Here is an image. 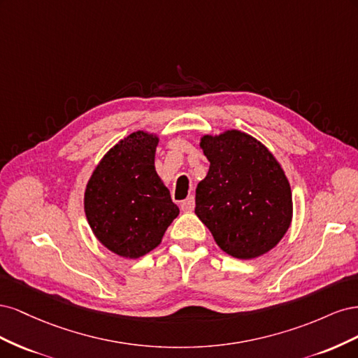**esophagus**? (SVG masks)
I'll return each mask as SVG.
<instances>
[{
  "label": "esophagus",
  "mask_w": 358,
  "mask_h": 358,
  "mask_svg": "<svg viewBox=\"0 0 358 358\" xmlns=\"http://www.w3.org/2000/svg\"><path fill=\"white\" fill-rule=\"evenodd\" d=\"M194 206H196V201H194V197H188L187 200H183L180 203V209L183 212H192L194 210Z\"/></svg>",
  "instance_id": "esophagus-1"
}]
</instances>
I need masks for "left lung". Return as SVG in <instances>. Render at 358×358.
<instances>
[{"label": "left lung", "mask_w": 358, "mask_h": 358, "mask_svg": "<svg viewBox=\"0 0 358 358\" xmlns=\"http://www.w3.org/2000/svg\"><path fill=\"white\" fill-rule=\"evenodd\" d=\"M210 166L196 189V215L224 252L239 259L273 249L292 220L291 187L273 154L239 129L206 134Z\"/></svg>", "instance_id": "left-lung-1"}]
</instances>
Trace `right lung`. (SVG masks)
<instances>
[{
	"label": "right lung",
	"mask_w": 358,
	"mask_h": 358,
	"mask_svg": "<svg viewBox=\"0 0 358 358\" xmlns=\"http://www.w3.org/2000/svg\"><path fill=\"white\" fill-rule=\"evenodd\" d=\"M158 142L146 131L127 136L101 158L86 185V220L96 239L119 257L152 251L179 215L155 170Z\"/></svg>",
	"instance_id": "add662e5"
}]
</instances>
